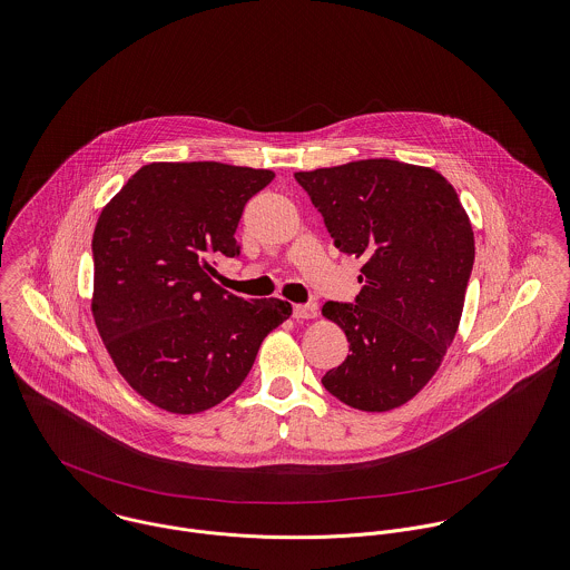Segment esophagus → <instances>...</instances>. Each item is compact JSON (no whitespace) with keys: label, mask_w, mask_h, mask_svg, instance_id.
Returning <instances> with one entry per match:
<instances>
[{"label":"esophagus","mask_w":570,"mask_h":570,"mask_svg":"<svg viewBox=\"0 0 570 570\" xmlns=\"http://www.w3.org/2000/svg\"><path fill=\"white\" fill-rule=\"evenodd\" d=\"M293 317L295 320H313V317H317V306L315 304H297V306H293Z\"/></svg>","instance_id":"34e87169"}]
</instances>
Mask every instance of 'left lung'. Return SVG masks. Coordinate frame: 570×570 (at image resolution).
I'll use <instances>...</instances> for the list:
<instances>
[{"label":"left lung","instance_id":"8db88e82","mask_svg":"<svg viewBox=\"0 0 570 570\" xmlns=\"http://www.w3.org/2000/svg\"><path fill=\"white\" fill-rule=\"evenodd\" d=\"M335 246L363 259L354 304L322 313L350 342L324 387L350 407L407 403L454 342L473 268V230L454 187L434 169L390 158L297 171Z\"/></svg>","mask_w":570,"mask_h":570}]
</instances>
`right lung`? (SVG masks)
<instances>
[{
    "mask_svg": "<svg viewBox=\"0 0 570 570\" xmlns=\"http://www.w3.org/2000/svg\"><path fill=\"white\" fill-rule=\"evenodd\" d=\"M273 178L225 163H151L101 212L95 322L122 379L156 407L196 414L225 401L291 315L288 302H246L212 279L214 257H239L244 205Z\"/></svg>",
    "mask_w": 570,
    "mask_h": 570,
    "instance_id": "1",
    "label": "right lung"
}]
</instances>
